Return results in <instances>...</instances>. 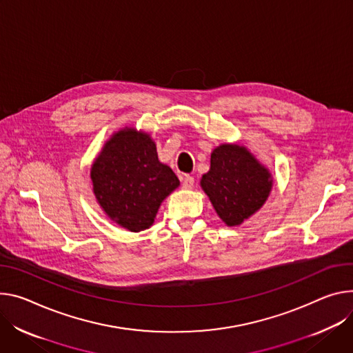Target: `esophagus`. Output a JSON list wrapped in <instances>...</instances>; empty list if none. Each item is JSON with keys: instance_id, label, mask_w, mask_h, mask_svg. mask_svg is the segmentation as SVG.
I'll return each instance as SVG.
<instances>
[{"instance_id": "1", "label": "esophagus", "mask_w": 353, "mask_h": 353, "mask_svg": "<svg viewBox=\"0 0 353 353\" xmlns=\"http://www.w3.org/2000/svg\"><path fill=\"white\" fill-rule=\"evenodd\" d=\"M181 184H183V188H185V190L193 188V185H194V177H193V176H188V174H184Z\"/></svg>"}]
</instances>
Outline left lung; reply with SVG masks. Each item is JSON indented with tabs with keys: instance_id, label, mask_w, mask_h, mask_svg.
Here are the masks:
<instances>
[{
	"instance_id": "1",
	"label": "left lung",
	"mask_w": 353,
	"mask_h": 353,
	"mask_svg": "<svg viewBox=\"0 0 353 353\" xmlns=\"http://www.w3.org/2000/svg\"><path fill=\"white\" fill-rule=\"evenodd\" d=\"M219 218L239 225L266 201L272 179L252 153L239 145H221L211 153V168L201 179Z\"/></svg>"
}]
</instances>
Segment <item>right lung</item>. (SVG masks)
<instances>
[{"mask_svg":"<svg viewBox=\"0 0 353 353\" xmlns=\"http://www.w3.org/2000/svg\"><path fill=\"white\" fill-rule=\"evenodd\" d=\"M97 201L128 231L149 228L162 201L180 184L174 172L159 162L148 134L132 128L117 132L91 168Z\"/></svg>","mask_w":353,"mask_h":353,"instance_id":"add662e5","label":"right lung"}]
</instances>
